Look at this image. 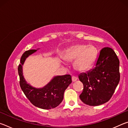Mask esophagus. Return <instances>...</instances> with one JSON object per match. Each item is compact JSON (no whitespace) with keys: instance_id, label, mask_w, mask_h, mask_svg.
I'll return each mask as SVG.
<instances>
[{"instance_id":"34e87169","label":"esophagus","mask_w":128,"mask_h":128,"mask_svg":"<svg viewBox=\"0 0 128 128\" xmlns=\"http://www.w3.org/2000/svg\"><path fill=\"white\" fill-rule=\"evenodd\" d=\"M72 81L73 82H75V81H76L77 80V78L76 77H75V76H72Z\"/></svg>"}]
</instances>
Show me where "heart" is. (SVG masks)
Listing matches in <instances>:
<instances>
[{"label":"heart","mask_w":128,"mask_h":128,"mask_svg":"<svg viewBox=\"0 0 128 128\" xmlns=\"http://www.w3.org/2000/svg\"><path fill=\"white\" fill-rule=\"evenodd\" d=\"M97 54L96 48L92 46L77 45L65 52L64 58L69 61H76L74 68L80 72L88 70L94 64Z\"/></svg>","instance_id":"obj_1"}]
</instances>
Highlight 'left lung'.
I'll return each instance as SVG.
<instances>
[{
  "label": "left lung",
  "instance_id": "left-lung-1",
  "mask_svg": "<svg viewBox=\"0 0 128 128\" xmlns=\"http://www.w3.org/2000/svg\"><path fill=\"white\" fill-rule=\"evenodd\" d=\"M119 63L112 48L104 47L101 50L94 68L78 76L84 85L80 98L84 103L96 106L111 99L120 81Z\"/></svg>",
  "mask_w": 128,
  "mask_h": 128
}]
</instances>
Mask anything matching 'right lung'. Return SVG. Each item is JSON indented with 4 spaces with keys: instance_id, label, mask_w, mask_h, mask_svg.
<instances>
[{
    "instance_id": "add662e5",
    "label": "right lung",
    "mask_w": 128,
    "mask_h": 128,
    "mask_svg": "<svg viewBox=\"0 0 128 128\" xmlns=\"http://www.w3.org/2000/svg\"><path fill=\"white\" fill-rule=\"evenodd\" d=\"M36 51H26L21 56L20 64L18 67L20 85L25 96L34 106L42 109L50 110L56 107L62 103L65 90L72 83V77L69 74L57 76L42 88H34L28 84L23 76L22 66L28 56Z\"/></svg>"
}]
</instances>
